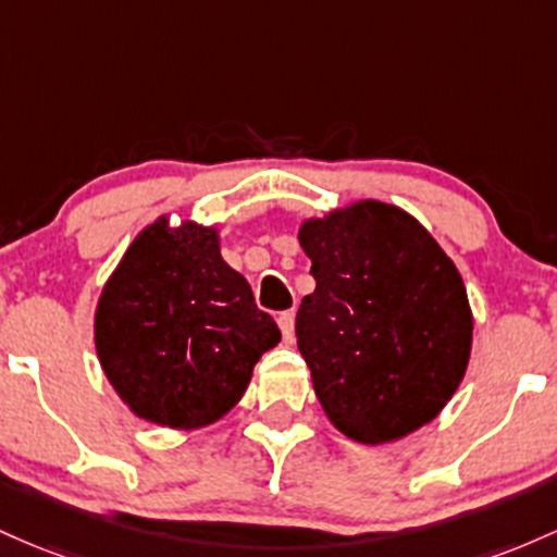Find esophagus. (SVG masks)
Instances as JSON below:
<instances>
[{"label":"esophagus","instance_id":"1","mask_svg":"<svg viewBox=\"0 0 557 557\" xmlns=\"http://www.w3.org/2000/svg\"><path fill=\"white\" fill-rule=\"evenodd\" d=\"M278 329H281V336H284L286 345H292V342H295V312H281Z\"/></svg>","mask_w":557,"mask_h":557}]
</instances>
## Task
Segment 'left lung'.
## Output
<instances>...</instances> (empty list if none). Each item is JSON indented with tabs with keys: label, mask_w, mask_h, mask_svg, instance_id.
Here are the masks:
<instances>
[{
	"label": "left lung",
	"mask_w": 557,
	"mask_h": 557,
	"mask_svg": "<svg viewBox=\"0 0 557 557\" xmlns=\"http://www.w3.org/2000/svg\"><path fill=\"white\" fill-rule=\"evenodd\" d=\"M315 292L297 347L323 413L386 445L434 421L466 376L473 315L463 278L413 215L362 199L299 226Z\"/></svg>",
	"instance_id": "1"
}]
</instances>
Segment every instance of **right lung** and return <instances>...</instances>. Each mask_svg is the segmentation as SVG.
I'll list each match as a JSON object with an SVG mask.
<instances>
[{"label":"right lung","mask_w":557,"mask_h":557,"mask_svg":"<svg viewBox=\"0 0 557 557\" xmlns=\"http://www.w3.org/2000/svg\"><path fill=\"white\" fill-rule=\"evenodd\" d=\"M281 342L247 278L221 258L218 228L162 215L131 242L99 295L94 345L131 413L168 429L215 423L255 362Z\"/></svg>","instance_id":"1"}]
</instances>
